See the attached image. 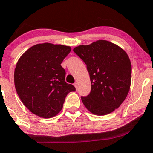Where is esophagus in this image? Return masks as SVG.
Masks as SVG:
<instances>
[{
	"label": "esophagus",
	"mask_w": 153,
	"mask_h": 153,
	"mask_svg": "<svg viewBox=\"0 0 153 153\" xmlns=\"http://www.w3.org/2000/svg\"><path fill=\"white\" fill-rule=\"evenodd\" d=\"M74 87H75V88H76V89L77 90V88H78V83L75 82L74 84Z\"/></svg>",
	"instance_id": "obj_1"
}]
</instances>
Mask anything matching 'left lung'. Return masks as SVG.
<instances>
[{"label":"left lung","instance_id":"8db88e82","mask_svg":"<svg viewBox=\"0 0 153 153\" xmlns=\"http://www.w3.org/2000/svg\"><path fill=\"white\" fill-rule=\"evenodd\" d=\"M74 52L87 65L91 91L82 101L96 115H106L120 107L131 83V63L123 49L106 40L79 45Z\"/></svg>","mask_w":153,"mask_h":153}]
</instances>
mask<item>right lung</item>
Instances as JSON below:
<instances>
[{
  "label": "right lung",
  "mask_w": 153,
  "mask_h": 153,
  "mask_svg": "<svg viewBox=\"0 0 153 153\" xmlns=\"http://www.w3.org/2000/svg\"><path fill=\"white\" fill-rule=\"evenodd\" d=\"M69 46L51 43L30 47L18 60L14 69V86L23 104L33 114L43 118L56 116L67 94L75 91L65 82L61 66L69 54Z\"/></svg>",
  "instance_id": "right-lung-1"
}]
</instances>
